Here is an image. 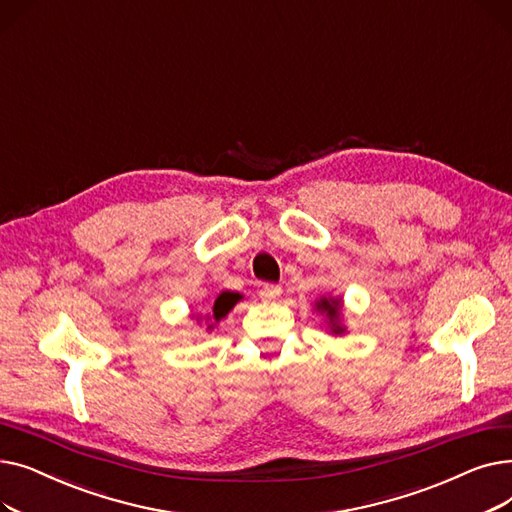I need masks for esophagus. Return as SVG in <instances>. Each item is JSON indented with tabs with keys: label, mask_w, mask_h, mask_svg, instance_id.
Listing matches in <instances>:
<instances>
[{
	"label": "esophagus",
	"mask_w": 512,
	"mask_h": 512,
	"mask_svg": "<svg viewBox=\"0 0 512 512\" xmlns=\"http://www.w3.org/2000/svg\"><path fill=\"white\" fill-rule=\"evenodd\" d=\"M259 294H261L263 299H278L280 294H282V288L278 284H263Z\"/></svg>",
	"instance_id": "1"
}]
</instances>
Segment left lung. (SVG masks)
<instances>
[{
  "label": "left lung",
  "instance_id": "left-lung-1",
  "mask_svg": "<svg viewBox=\"0 0 512 512\" xmlns=\"http://www.w3.org/2000/svg\"><path fill=\"white\" fill-rule=\"evenodd\" d=\"M313 311L317 315H321V326L326 328L328 334L332 336H346L348 328H346V321H344V301L338 294H324V297H319L313 303Z\"/></svg>",
  "mask_w": 512,
  "mask_h": 512
}]
</instances>
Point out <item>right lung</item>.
Returning <instances> with one entry per match:
<instances>
[{
    "label": "right lung",
    "mask_w": 512,
    "mask_h": 512,
    "mask_svg": "<svg viewBox=\"0 0 512 512\" xmlns=\"http://www.w3.org/2000/svg\"><path fill=\"white\" fill-rule=\"evenodd\" d=\"M242 301V294L238 292H230V290H222L215 301L211 303L207 313H199V315H191L199 326H205V332H213L218 328L220 321L234 309V305Z\"/></svg>",
    "instance_id": "add662e5"
}]
</instances>
